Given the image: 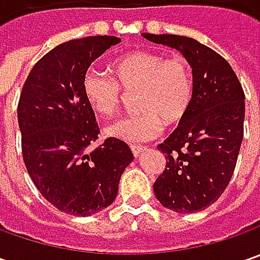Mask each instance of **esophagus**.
<instances>
[{"instance_id":"esophagus-1","label":"esophagus","mask_w":260,"mask_h":260,"mask_svg":"<svg viewBox=\"0 0 260 260\" xmlns=\"http://www.w3.org/2000/svg\"><path fill=\"white\" fill-rule=\"evenodd\" d=\"M145 150V147H142V146H136L133 145L132 146V152H133V155L135 156H139L142 152Z\"/></svg>"}]
</instances>
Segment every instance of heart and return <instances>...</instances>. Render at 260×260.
Listing matches in <instances>:
<instances>
[{"label":"heart","instance_id":"1","mask_svg":"<svg viewBox=\"0 0 260 260\" xmlns=\"http://www.w3.org/2000/svg\"><path fill=\"white\" fill-rule=\"evenodd\" d=\"M114 78L88 71L82 92L96 114L114 117L123 104V92H136L137 114L118 120L105 135L127 143H145L160 135L164 124H175L188 113L194 100V78L184 57L160 52L136 50L111 62Z\"/></svg>","mask_w":260,"mask_h":260}]
</instances>
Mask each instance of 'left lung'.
I'll return each mask as SVG.
<instances>
[{
    "label": "left lung",
    "instance_id": "8db88e82",
    "mask_svg": "<svg viewBox=\"0 0 260 260\" xmlns=\"http://www.w3.org/2000/svg\"><path fill=\"white\" fill-rule=\"evenodd\" d=\"M142 36L182 53L194 78V100L188 113L157 146L166 166L153 191L159 203L175 213L201 211L220 198L235 172L243 140V88L224 57L194 39Z\"/></svg>",
    "mask_w": 260,
    "mask_h": 260
}]
</instances>
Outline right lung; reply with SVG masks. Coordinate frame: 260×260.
<instances>
[{
  "instance_id": "obj_1",
  "label": "right lung",
  "mask_w": 260,
  "mask_h": 260,
  "mask_svg": "<svg viewBox=\"0 0 260 260\" xmlns=\"http://www.w3.org/2000/svg\"><path fill=\"white\" fill-rule=\"evenodd\" d=\"M120 42L115 36H91L56 46L33 66L20 95L27 172L40 194L68 214L86 217L113 204L133 160L127 143L114 137L86 152L100 128L82 79L95 59Z\"/></svg>"
}]
</instances>
